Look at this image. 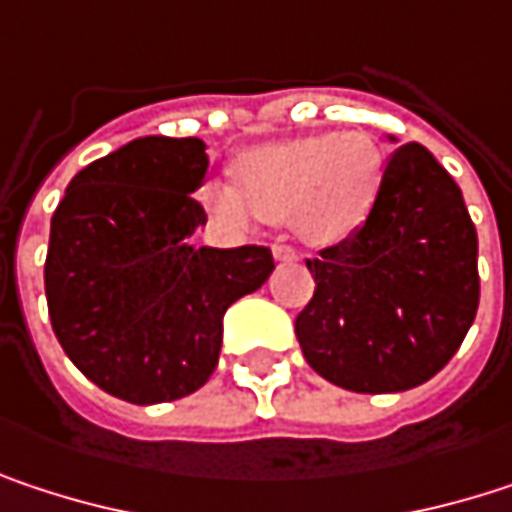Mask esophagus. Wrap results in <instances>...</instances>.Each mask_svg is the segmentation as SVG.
I'll return each instance as SVG.
<instances>
[{
  "mask_svg": "<svg viewBox=\"0 0 512 512\" xmlns=\"http://www.w3.org/2000/svg\"><path fill=\"white\" fill-rule=\"evenodd\" d=\"M272 255H275V260H296V257H299L293 246H281V243L272 246Z\"/></svg>",
  "mask_w": 512,
  "mask_h": 512,
  "instance_id": "34e87169",
  "label": "esophagus"
}]
</instances>
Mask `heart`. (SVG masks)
<instances>
[{
  "instance_id": "heart-1",
  "label": "heart",
  "mask_w": 512,
  "mask_h": 512,
  "mask_svg": "<svg viewBox=\"0 0 512 512\" xmlns=\"http://www.w3.org/2000/svg\"><path fill=\"white\" fill-rule=\"evenodd\" d=\"M382 151L373 136L320 133L260 145L240 156L237 186L210 183L213 213L234 225L249 219L290 222L293 231L314 243H338L358 231L373 210L382 186Z\"/></svg>"
}]
</instances>
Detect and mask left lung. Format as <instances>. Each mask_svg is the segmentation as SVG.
I'll list each match as a JSON object with an SVG mask.
<instances>
[{
    "label": "left lung",
    "mask_w": 512,
    "mask_h": 512,
    "mask_svg": "<svg viewBox=\"0 0 512 512\" xmlns=\"http://www.w3.org/2000/svg\"><path fill=\"white\" fill-rule=\"evenodd\" d=\"M296 317L305 361L358 394L409 391L460 350L480 302L477 231L460 186L424 145L388 159L364 225L305 260Z\"/></svg>",
    "instance_id": "obj_1"
}]
</instances>
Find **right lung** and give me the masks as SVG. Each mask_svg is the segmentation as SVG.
<instances>
[{"label": "right lung", "instance_id": "obj_1", "mask_svg": "<svg viewBox=\"0 0 512 512\" xmlns=\"http://www.w3.org/2000/svg\"><path fill=\"white\" fill-rule=\"evenodd\" d=\"M201 139L145 136L85 165L50 225L44 263L52 332L106 394L168 403L219 364L222 317L275 269L266 246L195 249L207 222L192 192Z\"/></svg>", "mask_w": 512, "mask_h": 512}]
</instances>
